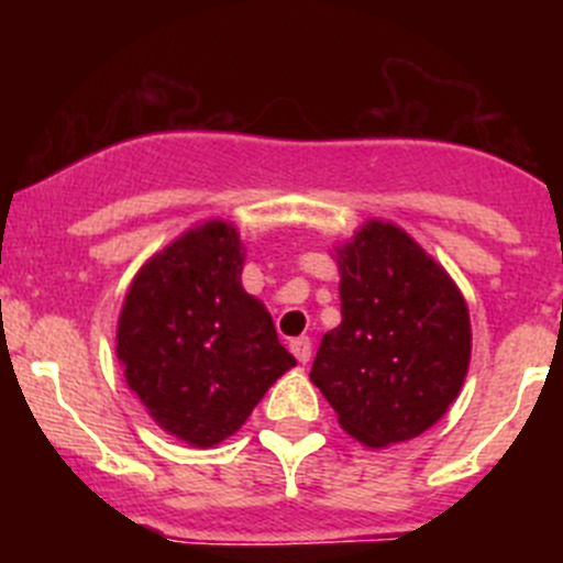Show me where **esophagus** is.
<instances>
[{"label": "esophagus", "mask_w": 563, "mask_h": 563, "mask_svg": "<svg viewBox=\"0 0 563 563\" xmlns=\"http://www.w3.org/2000/svg\"><path fill=\"white\" fill-rule=\"evenodd\" d=\"M289 350H292V355L300 361V364H306V361L311 358V339L309 336L292 339V342H289Z\"/></svg>", "instance_id": "1"}]
</instances>
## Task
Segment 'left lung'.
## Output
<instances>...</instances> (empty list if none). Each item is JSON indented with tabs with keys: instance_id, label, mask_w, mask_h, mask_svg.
<instances>
[{
	"instance_id": "1",
	"label": "left lung",
	"mask_w": 563,
	"mask_h": 563,
	"mask_svg": "<svg viewBox=\"0 0 563 563\" xmlns=\"http://www.w3.org/2000/svg\"><path fill=\"white\" fill-rule=\"evenodd\" d=\"M342 322L322 336L311 383L372 449L430 430L463 388L471 320L446 271L399 227L369 221L336 249Z\"/></svg>"
}]
</instances>
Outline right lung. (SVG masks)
<instances>
[{
  "mask_svg": "<svg viewBox=\"0 0 563 563\" xmlns=\"http://www.w3.org/2000/svg\"><path fill=\"white\" fill-rule=\"evenodd\" d=\"M243 260L235 227L208 221L139 271L120 311L128 386L169 435L199 449L241 430L295 366L268 309L243 289Z\"/></svg>",
  "mask_w": 563,
  "mask_h": 563,
  "instance_id": "obj_1",
  "label": "right lung"
}]
</instances>
